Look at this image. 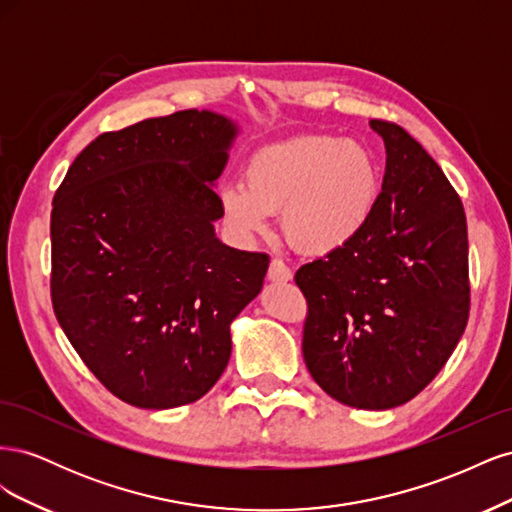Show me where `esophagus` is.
Listing matches in <instances>:
<instances>
[{
  "instance_id": "34e87169",
  "label": "esophagus",
  "mask_w": 512,
  "mask_h": 512,
  "mask_svg": "<svg viewBox=\"0 0 512 512\" xmlns=\"http://www.w3.org/2000/svg\"><path fill=\"white\" fill-rule=\"evenodd\" d=\"M267 277L271 282H290L292 280V269L286 265L284 260L273 258L271 265H269V271H267Z\"/></svg>"
}]
</instances>
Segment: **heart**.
I'll list each match as a JSON object with an SVG mask.
<instances>
[{"instance_id":"1","label":"heart","mask_w":512,"mask_h":512,"mask_svg":"<svg viewBox=\"0 0 512 512\" xmlns=\"http://www.w3.org/2000/svg\"><path fill=\"white\" fill-rule=\"evenodd\" d=\"M380 192L371 153L333 134H305L258 149L245 183H226V218L243 235L269 228L282 211L286 239L303 252L327 254L348 245L369 222Z\"/></svg>"}]
</instances>
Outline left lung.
<instances>
[{
  "instance_id": "1",
  "label": "left lung",
  "mask_w": 512,
  "mask_h": 512,
  "mask_svg": "<svg viewBox=\"0 0 512 512\" xmlns=\"http://www.w3.org/2000/svg\"><path fill=\"white\" fill-rule=\"evenodd\" d=\"M382 192L348 245L303 265V359L324 393L361 410L406 404L438 376L470 316L468 224L442 168L393 121Z\"/></svg>"
}]
</instances>
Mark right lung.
<instances>
[{"label":"right lung","instance_id":"1","mask_svg":"<svg viewBox=\"0 0 512 512\" xmlns=\"http://www.w3.org/2000/svg\"><path fill=\"white\" fill-rule=\"evenodd\" d=\"M230 119L179 111L91 141L51 211V299L74 350L130 406L192 404L230 359V322L269 256L215 237Z\"/></svg>","mask_w":512,"mask_h":512}]
</instances>
